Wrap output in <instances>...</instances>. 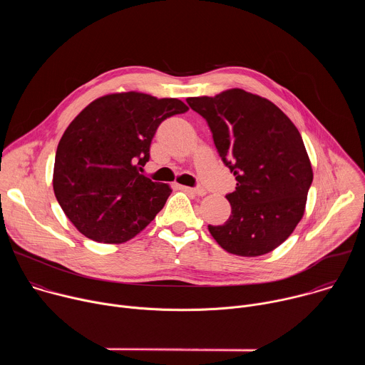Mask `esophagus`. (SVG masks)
I'll use <instances>...</instances> for the list:
<instances>
[{
  "label": "esophagus",
  "mask_w": 365,
  "mask_h": 365,
  "mask_svg": "<svg viewBox=\"0 0 365 365\" xmlns=\"http://www.w3.org/2000/svg\"><path fill=\"white\" fill-rule=\"evenodd\" d=\"M182 189L183 190H187V192H192V193H195V195H197V196H203L206 192H205V189L203 187H187V186H182Z\"/></svg>",
  "instance_id": "1"
}]
</instances>
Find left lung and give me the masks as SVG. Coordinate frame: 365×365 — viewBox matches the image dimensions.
Here are the masks:
<instances>
[{
    "mask_svg": "<svg viewBox=\"0 0 365 365\" xmlns=\"http://www.w3.org/2000/svg\"><path fill=\"white\" fill-rule=\"evenodd\" d=\"M186 102L206 120L220 158L237 180L227 195L230 218L207 230L231 254L273 251L302 220L314 180L299 130L272 101L238 88Z\"/></svg>",
    "mask_w": 365,
    "mask_h": 365,
    "instance_id": "8db88e82",
    "label": "left lung"
}]
</instances>
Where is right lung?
Returning a JSON list of instances; mask_svg holds the SVG:
<instances>
[{
	"instance_id": "right-lung-1",
	"label": "right lung",
	"mask_w": 365,
	"mask_h": 365,
	"mask_svg": "<svg viewBox=\"0 0 365 365\" xmlns=\"http://www.w3.org/2000/svg\"><path fill=\"white\" fill-rule=\"evenodd\" d=\"M187 110L176 98L123 92L92 101L69 124L56 150L53 190L81 234L121 244L162 211L172 189L140 172L162 121Z\"/></svg>"
}]
</instances>
